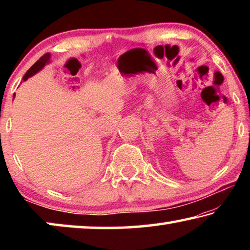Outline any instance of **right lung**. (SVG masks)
<instances>
[{
	"mask_svg": "<svg viewBox=\"0 0 250 250\" xmlns=\"http://www.w3.org/2000/svg\"><path fill=\"white\" fill-rule=\"evenodd\" d=\"M49 53H46L45 55H43V56H42L39 61H37L35 64H34L31 68H29L27 71H26V74L24 75V77H23V80H26L28 77H31V76H33L34 74H36L37 71L39 70H41L42 68H43V67L45 66V64L46 62H47L48 61H49Z\"/></svg>",
	"mask_w": 250,
	"mask_h": 250,
	"instance_id": "add662e5",
	"label": "right lung"
}]
</instances>
